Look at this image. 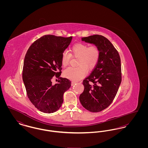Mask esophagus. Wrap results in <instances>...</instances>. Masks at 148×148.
<instances>
[{
    "label": "esophagus",
    "mask_w": 148,
    "mask_h": 148,
    "mask_svg": "<svg viewBox=\"0 0 148 148\" xmlns=\"http://www.w3.org/2000/svg\"><path fill=\"white\" fill-rule=\"evenodd\" d=\"M76 83H77L76 82H71V85H72V86H73V85H74L76 84Z\"/></svg>",
    "instance_id": "1"
}]
</instances>
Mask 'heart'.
I'll use <instances>...</instances> for the list:
<instances>
[{"instance_id":"heart-1","label":"heart","mask_w":148,"mask_h":148,"mask_svg":"<svg viewBox=\"0 0 148 148\" xmlns=\"http://www.w3.org/2000/svg\"><path fill=\"white\" fill-rule=\"evenodd\" d=\"M100 51L97 47L78 43L71 48V53L64 51L62 56L61 63L63 67L66 66L70 62L71 56L78 58L77 68L69 67L64 71V76L72 80L77 81L84 77L88 71H91L98 62Z\"/></svg>"}]
</instances>
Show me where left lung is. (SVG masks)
<instances>
[{"mask_svg": "<svg viewBox=\"0 0 148 148\" xmlns=\"http://www.w3.org/2000/svg\"><path fill=\"white\" fill-rule=\"evenodd\" d=\"M82 40L95 45L100 51L98 62L83 82L84 89L79 100L83 106L91 112H99L110 105L121 82L119 54L106 37L94 35Z\"/></svg>", "mask_w": 148, "mask_h": 148, "instance_id": "obj_1", "label": "left lung"}]
</instances>
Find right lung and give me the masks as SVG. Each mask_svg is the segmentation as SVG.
<instances>
[{
  "mask_svg": "<svg viewBox=\"0 0 148 148\" xmlns=\"http://www.w3.org/2000/svg\"><path fill=\"white\" fill-rule=\"evenodd\" d=\"M73 37L44 35L29 47L24 60L23 80L28 97L38 110L45 113L57 111L63 102V94L71 86L62 73V56ZM58 83L52 84L55 75Z\"/></svg>",
  "mask_w": 148,
  "mask_h": 148,
  "instance_id": "obj_1",
  "label": "right lung"
}]
</instances>
